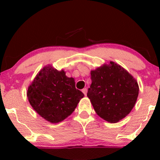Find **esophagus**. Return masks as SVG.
<instances>
[{
	"instance_id": "1",
	"label": "esophagus",
	"mask_w": 160,
	"mask_h": 160,
	"mask_svg": "<svg viewBox=\"0 0 160 160\" xmlns=\"http://www.w3.org/2000/svg\"><path fill=\"white\" fill-rule=\"evenodd\" d=\"M82 92H83V94L86 95V94H87V89L86 88H84V89H82Z\"/></svg>"
}]
</instances>
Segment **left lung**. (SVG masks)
Listing matches in <instances>:
<instances>
[{"label": "left lung", "instance_id": "1", "mask_svg": "<svg viewBox=\"0 0 160 160\" xmlns=\"http://www.w3.org/2000/svg\"><path fill=\"white\" fill-rule=\"evenodd\" d=\"M92 84L87 96L101 118L117 122L126 117L138 96V84L129 73L110 62L91 71Z\"/></svg>", "mask_w": 160, "mask_h": 160}]
</instances>
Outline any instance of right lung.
<instances>
[{"mask_svg": "<svg viewBox=\"0 0 160 160\" xmlns=\"http://www.w3.org/2000/svg\"><path fill=\"white\" fill-rule=\"evenodd\" d=\"M29 103L43 119L52 123L62 122L78 106L84 95L75 87L73 78L46 66L37 74L27 92Z\"/></svg>", "mask_w": 160, "mask_h": 160, "instance_id": "add662e5", "label": "right lung"}]
</instances>
